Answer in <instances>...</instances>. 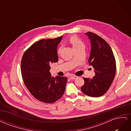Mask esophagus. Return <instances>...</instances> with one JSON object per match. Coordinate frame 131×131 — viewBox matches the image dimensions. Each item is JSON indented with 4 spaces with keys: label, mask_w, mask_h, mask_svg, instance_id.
<instances>
[{
    "label": "esophagus",
    "mask_w": 131,
    "mask_h": 131,
    "mask_svg": "<svg viewBox=\"0 0 131 131\" xmlns=\"http://www.w3.org/2000/svg\"><path fill=\"white\" fill-rule=\"evenodd\" d=\"M70 78L72 80H74V79H76L77 78H78V77L76 76V75H72V76L70 77Z\"/></svg>",
    "instance_id": "esophagus-1"
}]
</instances>
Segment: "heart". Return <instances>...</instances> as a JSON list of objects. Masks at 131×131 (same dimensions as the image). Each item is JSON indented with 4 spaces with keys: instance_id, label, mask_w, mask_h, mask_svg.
Returning a JSON list of instances; mask_svg holds the SVG:
<instances>
[{
    "instance_id": "heart-1",
    "label": "heart",
    "mask_w": 131,
    "mask_h": 131,
    "mask_svg": "<svg viewBox=\"0 0 131 131\" xmlns=\"http://www.w3.org/2000/svg\"><path fill=\"white\" fill-rule=\"evenodd\" d=\"M69 41L71 44L72 45V46L74 49L78 48V47H80L81 46H84V43L79 39L78 37L75 36H73L70 37L69 39ZM61 50L59 49L58 51V53L60 52Z\"/></svg>"
}]
</instances>
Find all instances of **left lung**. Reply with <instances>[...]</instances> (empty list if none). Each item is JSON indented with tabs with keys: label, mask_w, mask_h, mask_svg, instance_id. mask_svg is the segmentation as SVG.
Returning <instances> with one entry per match:
<instances>
[{
	"label": "left lung",
	"mask_w": 131,
	"mask_h": 131,
	"mask_svg": "<svg viewBox=\"0 0 131 131\" xmlns=\"http://www.w3.org/2000/svg\"><path fill=\"white\" fill-rule=\"evenodd\" d=\"M90 39L91 49L89 63L94 69L92 79L84 78L81 88L87 96L99 97L104 94L112 84L116 73V61L113 51L103 39L93 33H85Z\"/></svg>",
	"instance_id": "obj_1"
}]
</instances>
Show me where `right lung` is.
Instances as JSON below:
<instances>
[{"label": "right lung", "instance_id": "1", "mask_svg": "<svg viewBox=\"0 0 131 131\" xmlns=\"http://www.w3.org/2000/svg\"><path fill=\"white\" fill-rule=\"evenodd\" d=\"M63 37L42 39L23 54L21 70L23 80L30 93L39 101L52 103L64 93L66 77L51 76V63L58 62L57 46Z\"/></svg>", "mask_w": 131, "mask_h": 131}]
</instances>
